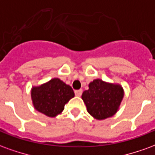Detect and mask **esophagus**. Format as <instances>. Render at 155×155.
Wrapping results in <instances>:
<instances>
[{
    "instance_id": "34e87169",
    "label": "esophagus",
    "mask_w": 155,
    "mask_h": 155,
    "mask_svg": "<svg viewBox=\"0 0 155 155\" xmlns=\"http://www.w3.org/2000/svg\"><path fill=\"white\" fill-rule=\"evenodd\" d=\"M82 92H83V91H82V90H78V91H74V94H75V95H76V96L80 97L81 94H82Z\"/></svg>"
}]
</instances>
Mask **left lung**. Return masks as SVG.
<instances>
[{
    "instance_id": "1",
    "label": "left lung",
    "mask_w": 155,
    "mask_h": 155,
    "mask_svg": "<svg viewBox=\"0 0 155 155\" xmlns=\"http://www.w3.org/2000/svg\"><path fill=\"white\" fill-rule=\"evenodd\" d=\"M124 91L120 84L95 79L89 84V90L82 94V100L91 116L105 120L116 114L123 100Z\"/></svg>"
}]
</instances>
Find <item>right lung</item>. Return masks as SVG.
<instances>
[{
    "instance_id": "1",
    "label": "right lung",
    "mask_w": 155,
    "mask_h": 155,
    "mask_svg": "<svg viewBox=\"0 0 155 155\" xmlns=\"http://www.w3.org/2000/svg\"><path fill=\"white\" fill-rule=\"evenodd\" d=\"M32 104L39 112L48 117H55L64 110V104L74 96L72 88L59 78L51 79L31 91Z\"/></svg>"
}]
</instances>
